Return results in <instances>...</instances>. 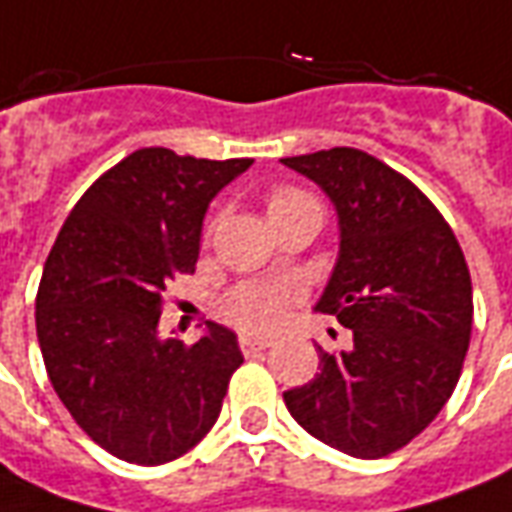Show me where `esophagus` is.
<instances>
[{
  "label": "esophagus",
  "instance_id": "obj_1",
  "mask_svg": "<svg viewBox=\"0 0 512 512\" xmlns=\"http://www.w3.org/2000/svg\"><path fill=\"white\" fill-rule=\"evenodd\" d=\"M238 346H241V352L244 355H252V352H263L271 346V338H257V335H241L238 338Z\"/></svg>",
  "mask_w": 512,
  "mask_h": 512
}]
</instances>
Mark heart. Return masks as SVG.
Segmentation results:
<instances>
[{
  "label": "heart",
  "instance_id": "obj_1",
  "mask_svg": "<svg viewBox=\"0 0 512 512\" xmlns=\"http://www.w3.org/2000/svg\"><path fill=\"white\" fill-rule=\"evenodd\" d=\"M305 210H318V202L296 185L277 182L266 191V213L274 227ZM219 219V213L207 219L205 238L219 227ZM296 299L299 288L291 282H241L224 293L221 316L244 332H274L285 321Z\"/></svg>",
  "mask_w": 512,
  "mask_h": 512
}]
</instances>
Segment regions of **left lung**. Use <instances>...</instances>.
<instances>
[{
	"label": "left lung",
	"mask_w": 512,
	"mask_h": 512,
	"mask_svg": "<svg viewBox=\"0 0 512 512\" xmlns=\"http://www.w3.org/2000/svg\"><path fill=\"white\" fill-rule=\"evenodd\" d=\"M282 163L335 202L341 257L316 307L349 330V346H318L316 377L282 399L313 438L377 460L455 393L474 321L466 257L441 210L380 157L335 146Z\"/></svg>",
	"instance_id": "obj_1"
}]
</instances>
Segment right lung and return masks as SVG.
Masks as SVG:
<instances>
[{
  "instance_id": "1",
  "label": "right lung",
  "mask_w": 512,
  "mask_h": 512,
  "mask_svg": "<svg viewBox=\"0 0 512 512\" xmlns=\"http://www.w3.org/2000/svg\"><path fill=\"white\" fill-rule=\"evenodd\" d=\"M252 157L138 149L80 196L46 257L35 332L46 374L80 430L135 466L177 460L213 430L235 368L227 327L160 341L166 288L194 274L210 199Z\"/></svg>"
}]
</instances>
